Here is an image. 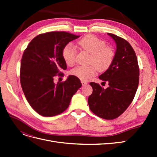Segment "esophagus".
<instances>
[{"label":"esophagus","instance_id":"1","mask_svg":"<svg viewBox=\"0 0 157 157\" xmlns=\"http://www.w3.org/2000/svg\"><path fill=\"white\" fill-rule=\"evenodd\" d=\"M81 83H82V85L84 86H86V85H87V82L86 81H84V80H81Z\"/></svg>","mask_w":157,"mask_h":157}]
</instances>
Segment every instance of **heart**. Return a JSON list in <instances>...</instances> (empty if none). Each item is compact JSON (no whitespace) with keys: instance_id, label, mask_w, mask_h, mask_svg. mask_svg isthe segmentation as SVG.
<instances>
[{"instance_id":"obj_1","label":"heart","mask_w":157,"mask_h":157,"mask_svg":"<svg viewBox=\"0 0 157 157\" xmlns=\"http://www.w3.org/2000/svg\"><path fill=\"white\" fill-rule=\"evenodd\" d=\"M78 45L80 50L91 55L88 67L79 66L71 71V74L86 81L95 75L98 70L99 72L106 71L111 65L115 56L113 47L106 46L105 42L93 35H86L82 38ZM63 58L68 66H73L76 61L77 51L71 45H67L63 50Z\"/></svg>"}]
</instances>
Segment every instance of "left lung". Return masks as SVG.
<instances>
[{
    "label": "left lung",
    "mask_w": 157,
    "mask_h": 157,
    "mask_svg": "<svg viewBox=\"0 0 157 157\" xmlns=\"http://www.w3.org/2000/svg\"><path fill=\"white\" fill-rule=\"evenodd\" d=\"M115 40L117 50L108 69L99 77L108 82L106 89L95 82L88 98L90 110L104 119L112 120L119 117L134 99L139 84L140 69L135 52L129 42L112 33H107Z\"/></svg>",
    "instance_id": "left-lung-1"
}]
</instances>
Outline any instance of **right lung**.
<instances>
[{"label":"right lung","instance_id":"right-lung-1","mask_svg":"<svg viewBox=\"0 0 157 157\" xmlns=\"http://www.w3.org/2000/svg\"><path fill=\"white\" fill-rule=\"evenodd\" d=\"M80 36L64 31H53L35 37L25 50L21 61L20 82L31 107L43 117L63 113L82 84L69 75L65 82L54 83V78L67 69L63 50Z\"/></svg>","mask_w":157,"mask_h":157}]
</instances>
